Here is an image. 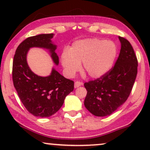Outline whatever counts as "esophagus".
I'll list each match as a JSON object with an SVG mask.
<instances>
[{
    "label": "esophagus",
    "instance_id": "esophagus-1",
    "mask_svg": "<svg viewBox=\"0 0 150 150\" xmlns=\"http://www.w3.org/2000/svg\"><path fill=\"white\" fill-rule=\"evenodd\" d=\"M82 85H83V83H81V82H79V81H76L75 83H74V87H75V88H77V87H80V86H81Z\"/></svg>",
    "mask_w": 150,
    "mask_h": 150
}]
</instances>
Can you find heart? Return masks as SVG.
<instances>
[{"mask_svg": "<svg viewBox=\"0 0 150 150\" xmlns=\"http://www.w3.org/2000/svg\"><path fill=\"white\" fill-rule=\"evenodd\" d=\"M117 54L116 44L110 40L91 38L76 41L61 54V64L67 76L71 77L81 68L90 77L98 79L106 74L113 65Z\"/></svg>", "mask_w": 150, "mask_h": 150, "instance_id": "heart-1", "label": "heart"}]
</instances>
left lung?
I'll use <instances>...</instances> for the list:
<instances>
[{
    "mask_svg": "<svg viewBox=\"0 0 150 150\" xmlns=\"http://www.w3.org/2000/svg\"><path fill=\"white\" fill-rule=\"evenodd\" d=\"M121 50L115 66L101 78L85 83L87 91L84 102L95 116L111 115L128 99L137 74L138 62L132 46L119 37Z\"/></svg>",
    "mask_w": 150,
    "mask_h": 150,
    "instance_id": "left-lung-1",
    "label": "left lung"
}]
</instances>
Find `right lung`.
<instances>
[{"label": "right lung", "instance_id": "1", "mask_svg": "<svg viewBox=\"0 0 150 150\" xmlns=\"http://www.w3.org/2000/svg\"><path fill=\"white\" fill-rule=\"evenodd\" d=\"M54 34H41L26 39L16 49L13 61V85L26 110L34 116L48 117L60 109L66 96L74 90V82L65 79L52 67L50 74L40 76L32 71L27 63L31 48L48 50L53 63H59L52 42Z\"/></svg>", "mask_w": 150, "mask_h": 150}]
</instances>
